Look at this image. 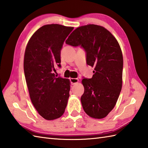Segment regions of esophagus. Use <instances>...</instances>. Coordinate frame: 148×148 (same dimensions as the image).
<instances>
[{"mask_svg":"<svg viewBox=\"0 0 148 148\" xmlns=\"http://www.w3.org/2000/svg\"><path fill=\"white\" fill-rule=\"evenodd\" d=\"M78 81H79V80L78 78H70V82H71V84L72 85H75V84H77Z\"/></svg>","mask_w":148,"mask_h":148,"instance_id":"esophagus-1","label":"esophagus"}]
</instances>
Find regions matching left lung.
<instances>
[{
    "mask_svg": "<svg viewBox=\"0 0 148 148\" xmlns=\"http://www.w3.org/2000/svg\"><path fill=\"white\" fill-rule=\"evenodd\" d=\"M66 43L81 45L86 52V63L94 68L92 78L82 80L83 109L92 118L106 117L116 106L122 89L123 56L119 44L110 31L96 24L75 29Z\"/></svg>",
    "mask_w": 148,
    "mask_h": 148,
    "instance_id": "left-lung-1",
    "label": "left lung"
}]
</instances>
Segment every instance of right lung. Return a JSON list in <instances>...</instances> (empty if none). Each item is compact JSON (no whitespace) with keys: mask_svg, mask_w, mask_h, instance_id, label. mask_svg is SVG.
Returning a JSON list of instances; mask_svg holds the SVG:
<instances>
[{"mask_svg":"<svg viewBox=\"0 0 148 148\" xmlns=\"http://www.w3.org/2000/svg\"><path fill=\"white\" fill-rule=\"evenodd\" d=\"M73 27L46 24L32 34L24 57V70L31 102L46 120L60 118L70 97L69 79L56 77L54 71L61 66L60 51Z\"/></svg>","mask_w":148,"mask_h":148,"instance_id":"add662e5","label":"right lung"}]
</instances>
